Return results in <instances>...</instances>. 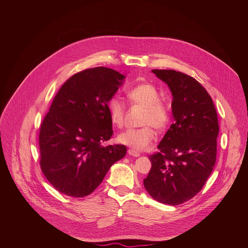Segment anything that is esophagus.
Returning a JSON list of instances; mask_svg holds the SVG:
<instances>
[{
    "mask_svg": "<svg viewBox=\"0 0 248 248\" xmlns=\"http://www.w3.org/2000/svg\"><path fill=\"white\" fill-rule=\"evenodd\" d=\"M127 153H128L130 156H132V157H139V156H140V154H139L137 151L133 150V149H128V150H127Z\"/></svg>",
    "mask_w": 248,
    "mask_h": 248,
    "instance_id": "1",
    "label": "esophagus"
}]
</instances>
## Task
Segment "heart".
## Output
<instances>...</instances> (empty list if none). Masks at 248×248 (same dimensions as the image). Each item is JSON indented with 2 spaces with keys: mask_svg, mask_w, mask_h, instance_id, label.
I'll return each instance as SVG.
<instances>
[{
  "mask_svg": "<svg viewBox=\"0 0 248 248\" xmlns=\"http://www.w3.org/2000/svg\"><path fill=\"white\" fill-rule=\"evenodd\" d=\"M126 97L131 105L143 108L140 119L139 128L127 129L117 137L118 142L126 145L133 150L141 151L147 149L156 138L153 128L162 131L167 128L170 120L168 106L160 101V92L155 85L149 82L139 83L126 91ZM107 109L111 124L116 127H123L125 119V106L117 98H111L107 103Z\"/></svg>",
  "mask_w": 248,
  "mask_h": 248,
  "instance_id": "1",
  "label": "heart"
}]
</instances>
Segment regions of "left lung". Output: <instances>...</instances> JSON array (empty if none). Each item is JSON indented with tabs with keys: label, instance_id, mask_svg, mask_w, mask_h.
I'll return each mask as SVG.
<instances>
[{
	"label": "left lung",
	"instance_id": "left-lung-1",
	"mask_svg": "<svg viewBox=\"0 0 248 248\" xmlns=\"http://www.w3.org/2000/svg\"><path fill=\"white\" fill-rule=\"evenodd\" d=\"M172 94L173 124L150 155L152 167L143 180L160 203L180 205L204 186L216 163L219 124L212 98L192 77L173 69H152Z\"/></svg>",
	"mask_w": 248,
	"mask_h": 248
}]
</instances>
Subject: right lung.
Here are the masks:
<instances>
[{
	"mask_svg": "<svg viewBox=\"0 0 248 248\" xmlns=\"http://www.w3.org/2000/svg\"><path fill=\"white\" fill-rule=\"evenodd\" d=\"M124 76L109 67L86 68L56 94L39 131L40 167L61 193L84 197L125 156L124 145L103 146L113 135L107 109Z\"/></svg>",
	"mask_w": 248,
	"mask_h": 248,
	"instance_id": "right-lung-1",
	"label": "right lung"
}]
</instances>
